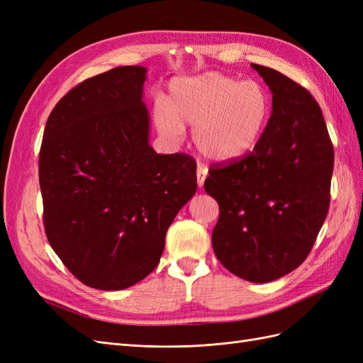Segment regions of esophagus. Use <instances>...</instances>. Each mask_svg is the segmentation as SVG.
<instances>
[{"label":"esophagus","instance_id":"esophagus-1","mask_svg":"<svg viewBox=\"0 0 363 363\" xmlns=\"http://www.w3.org/2000/svg\"><path fill=\"white\" fill-rule=\"evenodd\" d=\"M207 177V168L203 167V164H199V169H196V182H199V186L204 184V180Z\"/></svg>","mask_w":363,"mask_h":363}]
</instances>
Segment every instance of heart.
Here are the masks:
<instances>
[{
  "mask_svg": "<svg viewBox=\"0 0 363 363\" xmlns=\"http://www.w3.org/2000/svg\"><path fill=\"white\" fill-rule=\"evenodd\" d=\"M272 113V98L256 80L240 82L223 72H204L172 82L167 103L156 111L162 133L182 139L194 125V142L212 160L227 162L255 150Z\"/></svg>",
  "mask_w": 363,
  "mask_h": 363,
  "instance_id": "1",
  "label": "heart"
}]
</instances>
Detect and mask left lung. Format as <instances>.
<instances>
[{
	"label": "left lung",
	"instance_id": "obj_1",
	"mask_svg": "<svg viewBox=\"0 0 363 363\" xmlns=\"http://www.w3.org/2000/svg\"><path fill=\"white\" fill-rule=\"evenodd\" d=\"M251 67L272 92L269 123L247 156L208 169L204 189L219 206L218 260L240 279L268 283L311 252L330 204L335 152L311 92L276 69Z\"/></svg>",
	"mask_w": 363,
	"mask_h": 363
}]
</instances>
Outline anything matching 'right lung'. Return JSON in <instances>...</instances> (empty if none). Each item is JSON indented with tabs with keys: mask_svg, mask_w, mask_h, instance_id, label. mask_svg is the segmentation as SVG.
Instances as JSON below:
<instances>
[{
	"mask_svg": "<svg viewBox=\"0 0 363 363\" xmlns=\"http://www.w3.org/2000/svg\"><path fill=\"white\" fill-rule=\"evenodd\" d=\"M144 67L77 84L52 108L39 152L51 248L86 286L119 291L157 267L175 215L196 191V163L148 144Z\"/></svg>",
	"mask_w": 363,
	"mask_h": 363,
	"instance_id": "1",
	"label": "right lung"
}]
</instances>
